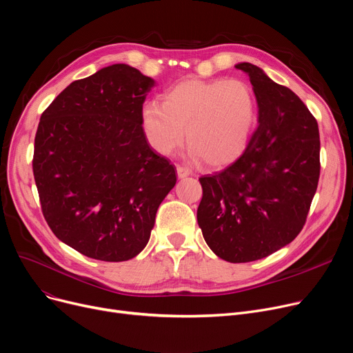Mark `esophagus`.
Listing matches in <instances>:
<instances>
[{"mask_svg":"<svg viewBox=\"0 0 353 353\" xmlns=\"http://www.w3.org/2000/svg\"><path fill=\"white\" fill-rule=\"evenodd\" d=\"M176 170H177V177L179 179H186L188 176H190V170L184 165H177Z\"/></svg>","mask_w":353,"mask_h":353,"instance_id":"esophagus-1","label":"esophagus"}]
</instances>
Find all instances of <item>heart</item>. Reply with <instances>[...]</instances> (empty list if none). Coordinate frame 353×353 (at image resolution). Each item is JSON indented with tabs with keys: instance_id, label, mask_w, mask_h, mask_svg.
Returning a JSON list of instances; mask_svg holds the SVG:
<instances>
[{
	"instance_id": "b5f03b06",
	"label": "heart",
	"mask_w": 353,
	"mask_h": 353,
	"mask_svg": "<svg viewBox=\"0 0 353 353\" xmlns=\"http://www.w3.org/2000/svg\"><path fill=\"white\" fill-rule=\"evenodd\" d=\"M256 120V100L242 80L180 81L163 101L144 104L141 125L148 144L170 156L186 141L194 157L213 167L234 161L248 145Z\"/></svg>"
}]
</instances>
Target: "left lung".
Wrapping results in <instances>:
<instances>
[{
  "label": "left lung",
  "instance_id": "obj_1",
  "mask_svg": "<svg viewBox=\"0 0 353 353\" xmlns=\"http://www.w3.org/2000/svg\"><path fill=\"white\" fill-rule=\"evenodd\" d=\"M257 128L223 172L199 179L197 223L208 246L230 263L263 259L289 245L305 225L321 173L319 128L303 101L250 63Z\"/></svg>",
  "mask_w": 353,
  "mask_h": 353
}]
</instances>
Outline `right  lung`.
<instances>
[{
  "label": "right lung",
  "mask_w": 353,
  "mask_h": 353,
  "mask_svg": "<svg viewBox=\"0 0 353 353\" xmlns=\"http://www.w3.org/2000/svg\"><path fill=\"white\" fill-rule=\"evenodd\" d=\"M156 81L113 64L64 88L44 111L32 172L52 233L104 262L136 257L148 243L176 167L148 144L141 125Z\"/></svg>",
  "instance_id": "add662e5"
}]
</instances>
